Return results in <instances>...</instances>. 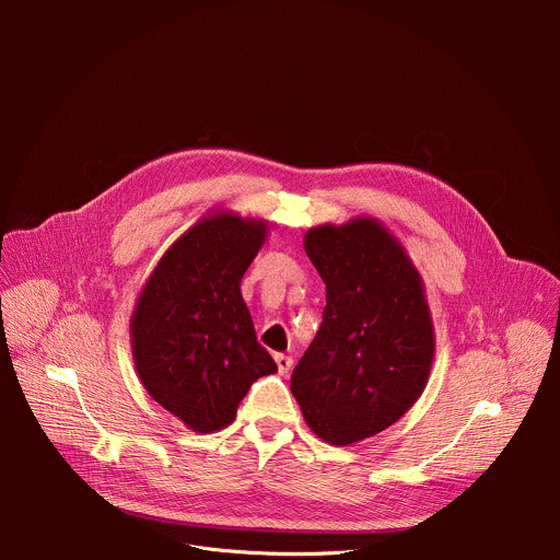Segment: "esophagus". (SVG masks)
I'll use <instances>...</instances> for the list:
<instances>
[{"mask_svg": "<svg viewBox=\"0 0 560 560\" xmlns=\"http://www.w3.org/2000/svg\"><path fill=\"white\" fill-rule=\"evenodd\" d=\"M275 361H277V368L281 374H288L290 368H292V357L288 354H275Z\"/></svg>", "mask_w": 560, "mask_h": 560, "instance_id": "1", "label": "esophagus"}]
</instances>
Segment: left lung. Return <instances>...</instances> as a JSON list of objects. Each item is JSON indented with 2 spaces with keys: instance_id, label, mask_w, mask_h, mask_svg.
I'll return each instance as SVG.
<instances>
[{
  "instance_id": "1",
  "label": "left lung",
  "mask_w": 560,
  "mask_h": 560,
  "mask_svg": "<svg viewBox=\"0 0 560 560\" xmlns=\"http://www.w3.org/2000/svg\"><path fill=\"white\" fill-rule=\"evenodd\" d=\"M303 246L326 283V307L290 389L318 439L350 445L396 423L423 394L430 307L404 246L372 217L310 228Z\"/></svg>"
}]
</instances>
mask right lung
Segmentation results:
<instances>
[{"label": "right lung", "instance_id": "right-lung-1", "mask_svg": "<svg viewBox=\"0 0 560 560\" xmlns=\"http://www.w3.org/2000/svg\"><path fill=\"white\" fill-rule=\"evenodd\" d=\"M266 230V221L232 212L199 219L137 299L130 318L137 374L154 401L195 432L230 425L250 385L277 372L242 296Z\"/></svg>", "mask_w": 560, "mask_h": 560}]
</instances>
